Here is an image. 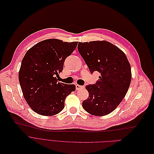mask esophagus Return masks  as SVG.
<instances>
[{"instance_id": "34e87169", "label": "esophagus", "mask_w": 154, "mask_h": 154, "mask_svg": "<svg viewBox=\"0 0 154 154\" xmlns=\"http://www.w3.org/2000/svg\"><path fill=\"white\" fill-rule=\"evenodd\" d=\"M85 88L84 86H81V85H76V88L77 90H79L81 89H83V88Z\"/></svg>"}]
</instances>
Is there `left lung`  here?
I'll use <instances>...</instances> for the list:
<instances>
[{
	"instance_id": "1",
	"label": "left lung",
	"mask_w": 154,
	"mask_h": 154,
	"mask_svg": "<svg viewBox=\"0 0 154 154\" xmlns=\"http://www.w3.org/2000/svg\"><path fill=\"white\" fill-rule=\"evenodd\" d=\"M78 49L90 72L101 76L94 85L86 86L89 97L82 103L85 111L104 116L112 112L126 95L131 79V67L122 50L105 41L79 42Z\"/></svg>"
}]
</instances>
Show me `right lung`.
<instances>
[{
    "instance_id": "1",
    "label": "right lung",
    "mask_w": 154,
    "mask_h": 154,
    "mask_svg": "<svg viewBox=\"0 0 154 154\" xmlns=\"http://www.w3.org/2000/svg\"><path fill=\"white\" fill-rule=\"evenodd\" d=\"M78 42L56 39L41 41L29 49L21 63L19 81L24 97L33 111L44 116L59 113L66 98L76 90L75 85L57 82L64 62L76 49Z\"/></svg>"
}]
</instances>
